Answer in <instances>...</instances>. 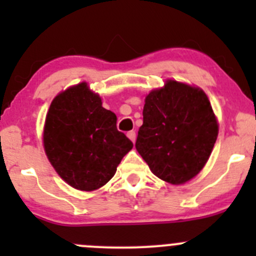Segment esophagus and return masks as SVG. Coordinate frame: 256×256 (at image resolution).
Masks as SVG:
<instances>
[{
    "label": "esophagus",
    "instance_id": "esophagus-1",
    "mask_svg": "<svg viewBox=\"0 0 256 256\" xmlns=\"http://www.w3.org/2000/svg\"><path fill=\"white\" fill-rule=\"evenodd\" d=\"M128 138H130V140L132 141V142H135V141H136V132H135V131H128Z\"/></svg>",
    "mask_w": 256,
    "mask_h": 256
}]
</instances>
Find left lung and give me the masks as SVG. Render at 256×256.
Instances as JSON below:
<instances>
[{
    "label": "left lung",
    "mask_w": 256,
    "mask_h": 256,
    "mask_svg": "<svg viewBox=\"0 0 256 256\" xmlns=\"http://www.w3.org/2000/svg\"><path fill=\"white\" fill-rule=\"evenodd\" d=\"M136 150L152 174L184 184L203 170L218 138L219 124L203 89L167 79L144 98Z\"/></svg>",
    "instance_id": "left-lung-1"
}]
</instances>
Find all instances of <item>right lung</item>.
I'll use <instances>...</instances> for the list:
<instances>
[{"label": "right lung", "mask_w": 256, "mask_h": 256, "mask_svg": "<svg viewBox=\"0 0 256 256\" xmlns=\"http://www.w3.org/2000/svg\"><path fill=\"white\" fill-rule=\"evenodd\" d=\"M118 118L102 108L86 82L72 85L50 102L43 147L59 177L70 187L92 192L106 184L134 147L116 128Z\"/></svg>", "instance_id": "add662e5"}]
</instances>
